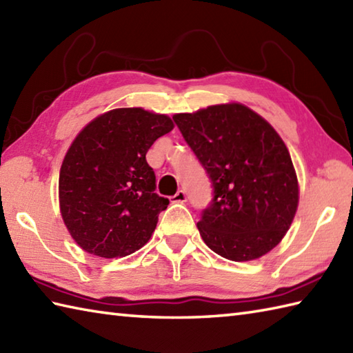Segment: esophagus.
Masks as SVG:
<instances>
[{"mask_svg": "<svg viewBox=\"0 0 353 353\" xmlns=\"http://www.w3.org/2000/svg\"><path fill=\"white\" fill-rule=\"evenodd\" d=\"M172 199V202H179V203H183V202H186V200H188V194H186V191L185 190H179L174 196L171 197Z\"/></svg>", "mask_w": 353, "mask_h": 353, "instance_id": "obj_1", "label": "esophagus"}]
</instances>
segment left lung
Wrapping results in <instances>:
<instances>
[{"instance_id": "left-lung-1", "label": "left lung", "mask_w": 353, "mask_h": 353, "mask_svg": "<svg viewBox=\"0 0 353 353\" xmlns=\"http://www.w3.org/2000/svg\"><path fill=\"white\" fill-rule=\"evenodd\" d=\"M208 174L214 197L197 223L206 246L250 261L277 246L299 206V181L271 123L241 103L172 116Z\"/></svg>"}]
</instances>
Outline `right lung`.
<instances>
[{"mask_svg": "<svg viewBox=\"0 0 353 353\" xmlns=\"http://www.w3.org/2000/svg\"><path fill=\"white\" fill-rule=\"evenodd\" d=\"M174 123L143 108H116L76 136L59 172L61 216L82 250L125 257L150 240L170 203L156 194L147 151Z\"/></svg>", "mask_w": 353, "mask_h": 353, "instance_id": "1", "label": "right lung"}]
</instances>
